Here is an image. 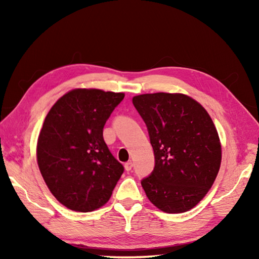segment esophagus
<instances>
[{"label":"esophagus","mask_w":259,"mask_h":259,"mask_svg":"<svg viewBox=\"0 0 259 259\" xmlns=\"http://www.w3.org/2000/svg\"><path fill=\"white\" fill-rule=\"evenodd\" d=\"M124 169L126 170V171H130V170L133 169V162H131V161L126 162V163L124 164Z\"/></svg>","instance_id":"esophagus-1"}]
</instances>
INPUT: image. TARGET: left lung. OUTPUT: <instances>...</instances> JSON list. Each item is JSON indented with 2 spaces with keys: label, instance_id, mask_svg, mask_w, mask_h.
I'll list each match as a JSON object with an SVG mask.
<instances>
[{
  "label": "left lung",
  "instance_id": "obj_1",
  "mask_svg": "<svg viewBox=\"0 0 259 259\" xmlns=\"http://www.w3.org/2000/svg\"><path fill=\"white\" fill-rule=\"evenodd\" d=\"M133 103L147 125L155 166L142 186L168 213L194 208L211 188L222 162L216 126L204 107L184 94L138 95Z\"/></svg>",
  "mask_w": 259,
  "mask_h": 259
}]
</instances>
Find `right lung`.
<instances>
[{
	"label": "right lung",
	"mask_w": 259,
	"mask_h": 259,
	"mask_svg": "<svg viewBox=\"0 0 259 259\" xmlns=\"http://www.w3.org/2000/svg\"><path fill=\"white\" fill-rule=\"evenodd\" d=\"M123 93L73 89L47 114L37 138L36 160L52 195L80 212L107 202L123 174L104 142L103 129Z\"/></svg>",
	"instance_id": "obj_1"
}]
</instances>
